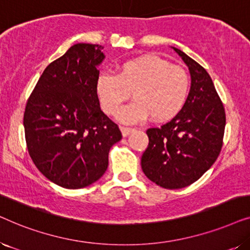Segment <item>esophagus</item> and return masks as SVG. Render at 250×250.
<instances>
[{"instance_id": "1", "label": "esophagus", "mask_w": 250, "mask_h": 250, "mask_svg": "<svg viewBox=\"0 0 250 250\" xmlns=\"http://www.w3.org/2000/svg\"><path fill=\"white\" fill-rule=\"evenodd\" d=\"M121 129H122V134H123V136H127V135L131 134L132 132L135 131L134 128H132V127H125V126H122Z\"/></svg>"}]
</instances>
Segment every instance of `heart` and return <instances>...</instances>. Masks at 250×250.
Segmentation results:
<instances>
[{"label": "heart", "instance_id": "b5f03b06", "mask_svg": "<svg viewBox=\"0 0 250 250\" xmlns=\"http://www.w3.org/2000/svg\"><path fill=\"white\" fill-rule=\"evenodd\" d=\"M190 77L182 67L155 54L132 58L119 64L117 75L100 73L97 93L105 114L116 116L132 92L136 101L119 113L124 123H138L152 116L156 122L173 118L186 104Z\"/></svg>", "mask_w": 250, "mask_h": 250}]
</instances>
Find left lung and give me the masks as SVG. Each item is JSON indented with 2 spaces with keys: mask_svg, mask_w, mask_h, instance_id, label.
Instances as JSON below:
<instances>
[{
  "mask_svg": "<svg viewBox=\"0 0 250 250\" xmlns=\"http://www.w3.org/2000/svg\"><path fill=\"white\" fill-rule=\"evenodd\" d=\"M189 67L191 88L177 115L146 129L149 145L141 158L143 173L165 189H181L210 168L223 146L225 110L204 67L173 47Z\"/></svg>",
  "mask_w": 250,
  "mask_h": 250,
  "instance_id": "left-lung-1",
  "label": "left lung"
}]
</instances>
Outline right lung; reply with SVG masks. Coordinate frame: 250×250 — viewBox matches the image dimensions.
<instances>
[{
  "label": "right lung",
  "instance_id": "obj_1",
  "mask_svg": "<svg viewBox=\"0 0 250 250\" xmlns=\"http://www.w3.org/2000/svg\"><path fill=\"white\" fill-rule=\"evenodd\" d=\"M102 49L88 43L70 46L45 68L26 104L23 127L30 158L46 179L66 189L100 179L109 150L122 140L95 93Z\"/></svg>",
  "mask_w": 250,
  "mask_h": 250
}]
</instances>
